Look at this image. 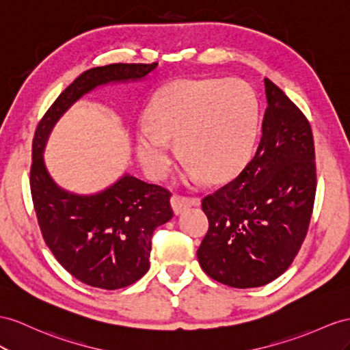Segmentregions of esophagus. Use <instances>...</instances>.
I'll return each mask as SVG.
<instances>
[{"instance_id":"esophagus-1","label":"esophagus","mask_w":350,"mask_h":350,"mask_svg":"<svg viewBox=\"0 0 350 350\" xmlns=\"http://www.w3.org/2000/svg\"><path fill=\"white\" fill-rule=\"evenodd\" d=\"M200 200L191 198V196H182V195H173L172 196V207L174 214H182L186 208L192 207V205H198Z\"/></svg>"}]
</instances>
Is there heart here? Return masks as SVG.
<instances>
[{"label":"heart","instance_id":"b5f03b06","mask_svg":"<svg viewBox=\"0 0 350 350\" xmlns=\"http://www.w3.org/2000/svg\"><path fill=\"white\" fill-rule=\"evenodd\" d=\"M137 134V152L152 178L167 176L176 142L185 177L219 183L241 172L258 125L254 90L241 79H178L161 88Z\"/></svg>","mask_w":350,"mask_h":350}]
</instances>
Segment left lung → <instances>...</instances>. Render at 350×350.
I'll return each instance as SVG.
<instances>
[{
  "mask_svg": "<svg viewBox=\"0 0 350 350\" xmlns=\"http://www.w3.org/2000/svg\"><path fill=\"white\" fill-rule=\"evenodd\" d=\"M262 139L234 180L202 200L208 230L198 248L202 271L234 288L282 275L308 234L317 192L310 124L282 90L265 78Z\"/></svg>",
  "mask_w": 350,
  "mask_h": 350,
  "instance_id": "1",
  "label": "left lung"
}]
</instances>
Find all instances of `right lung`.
<instances>
[{
  "label": "right lung",
  "instance_id": "add662e5",
  "mask_svg": "<svg viewBox=\"0 0 350 350\" xmlns=\"http://www.w3.org/2000/svg\"><path fill=\"white\" fill-rule=\"evenodd\" d=\"M158 64H112L85 70L42 116L32 142L31 193L41 234L56 260L78 281L103 290L136 282L149 269L154 230L173 217L172 192L124 174L107 189L75 195L59 187L44 164L55 124L98 85L137 81Z\"/></svg>",
  "mask_w": 350,
  "mask_h": 350
}]
</instances>
